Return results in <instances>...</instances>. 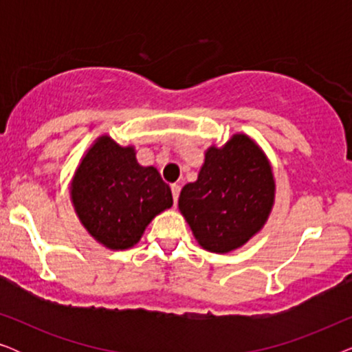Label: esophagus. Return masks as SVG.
Wrapping results in <instances>:
<instances>
[{
    "mask_svg": "<svg viewBox=\"0 0 352 352\" xmlns=\"http://www.w3.org/2000/svg\"><path fill=\"white\" fill-rule=\"evenodd\" d=\"M179 192H181L179 186L177 184L171 186V194H173V200H175V204H177V199H179Z\"/></svg>",
    "mask_w": 352,
    "mask_h": 352,
    "instance_id": "obj_1",
    "label": "esophagus"
}]
</instances>
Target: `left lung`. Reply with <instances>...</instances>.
Returning a JSON list of instances; mask_svg holds the SVG:
<instances>
[{
  "mask_svg": "<svg viewBox=\"0 0 352 352\" xmlns=\"http://www.w3.org/2000/svg\"><path fill=\"white\" fill-rule=\"evenodd\" d=\"M274 194L267 157L247 134H234L205 152L197 181L182 187L179 210L201 248L229 253L263 229Z\"/></svg>",
  "mask_w": 352,
  "mask_h": 352,
  "instance_id": "obj_1",
  "label": "left lung"
}]
</instances>
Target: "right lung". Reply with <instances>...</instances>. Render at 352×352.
Segmentation results:
<instances>
[{
	"mask_svg": "<svg viewBox=\"0 0 352 352\" xmlns=\"http://www.w3.org/2000/svg\"><path fill=\"white\" fill-rule=\"evenodd\" d=\"M70 197L85 229L110 250L134 247L148 223L173 205L157 168L141 166L133 146L109 136L98 138L81 158Z\"/></svg>",
	"mask_w": 352,
	"mask_h": 352,
	"instance_id": "right-lung-1",
	"label": "right lung"
}]
</instances>
